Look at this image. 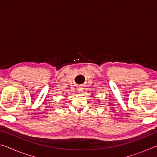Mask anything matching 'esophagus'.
<instances>
[{
  "instance_id": "1",
  "label": "esophagus",
  "mask_w": 157,
  "mask_h": 157,
  "mask_svg": "<svg viewBox=\"0 0 157 157\" xmlns=\"http://www.w3.org/2000/svg\"><path fill=\"white\" fill-rule=\"evenodd\" d=\"M79 93L80 94H83V92H84V88H83V86H80V87H79Z\"/></svg>"
}]
</instances>
